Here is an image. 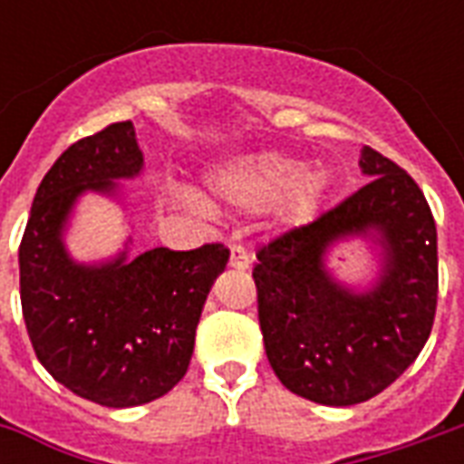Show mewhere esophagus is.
<instances>
[{
  "label": "esophagus",
  "instance_id": "esophagus-1",
  "mask_svg": "<svg viewBox=\"0 0 464 464\" xmlns=\"http://www.w3.org/2000/svg\"><path fill=\"white\" fill-rule=\"evenodd\" d=\"M251 251L248 248H243V246H231V268H236V271H248L251 268Z\"/></svg>",
  "mask_w": 464,
  "mask_h": 464
}]
</instances>
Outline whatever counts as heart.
<instances>
[{"label": "heart", "instance_id": "heart-1", "mask_svg": "<svg viewBox=\"0 0 464 464\" xmlns=\"http://www.w3.org/2000/svg\"><path fill=\"white\" fill-rule=\"evenodd\" d=\"M213 191L241 208L278 206L285 221H305L321 198L328 176L323 169H301L281 153H261L226 166L213 176Z\"/></svg>", "mask_w": 464, "mask_h": 464}]
</instances>
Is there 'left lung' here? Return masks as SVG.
Masks as SVG:
<instances>
[{
	"label": "left lung",
	"instance_id": "left-lung-1",
	"mask_svg": "<svg viewBox=\"0 0 464 464\" xmlns=\"http://www.w3.org/2000/svg\"><path fill=\"white\" fill-rule=\"evenodd\" d=\"M370 181L315 221L285 231L256 253L266 355L285 388L345 408L375 398L415 362L438 308V228L420 186L370 146L360 151ZM353 235L383 248L368 292H350L324 268L333 242Z\"/></svg>",
	"mask_w": 464,
	"mask_h": 464
}]
</instances>
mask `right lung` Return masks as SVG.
Here are the masks:
<instances>
[{
    "mask_svg": "<svg viewBox=\"0 0 464 464\" xmlns=\"http://www.w3.org/2000/svg\"><path fill=\"white\" fill-rule=\"evenodd\" d=\"M143 169L131 121L72 143L36 188L19 246L26 333L49 375L79 398L133 408L186 375L196 325L228 263L223 243L193 251L151 248L84 266L64 248V228L84 191L116 196Z\"/></svg>",
    "mask_w": 464,
    "mask_h": 464,
    "instance_id": "obj_1",
    "label": "right lung"
}]
</instances>
